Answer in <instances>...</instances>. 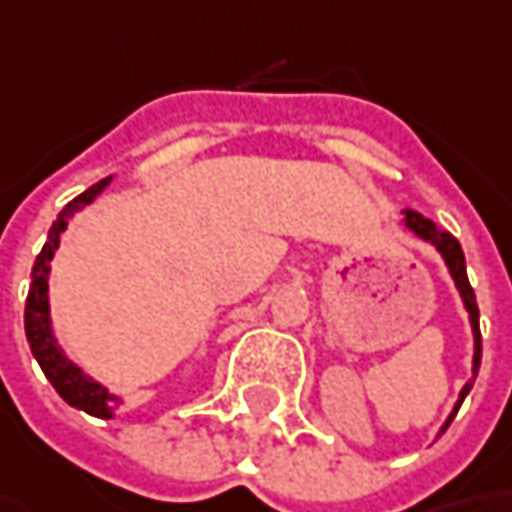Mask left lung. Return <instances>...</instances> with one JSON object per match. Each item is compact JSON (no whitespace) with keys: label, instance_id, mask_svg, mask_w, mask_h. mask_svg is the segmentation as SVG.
Listing matches in <instances>:
<instances>
[{"label":"left lung","instance_id":"1","mask_svg":"<svg viewBox=\"0 0 512 512\" xmlns=\"http://www.w3.org/2000/svg\"><path fill=\"white\" fill-rule=\"evenodd\" d=\"M404 226H407V229H410L415 237H421V240L433 243L435 249H438V255L444 257V263H447V269H450V278L456 280L458 295H461V300H464V309L470 312V326H473V378H470V381L464 384V389L458 392V404L453 407V412H450V418L444 421V427H441V433H444V430L450 427V421L456 418L461 401H464V398H467V392L473 389V381H476L478 367H481V329H478L476 292H473V286H470V280H467V266H464V252H461V243H458L453 234L444 232V229H438L433 220H427L424 214L412 212V209H407V212H404Z\"/></svg>","mask_w":512,"mask_h":512}]
</instances>
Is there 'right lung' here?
Returning a JSON list of instances; mask_svg holds the SVG:
<instances>
[{"label":"right lung","mask_w":512,"mask_h":512,"mask_svg":"<svg viewBox=\"0 0 512 512\" xmlns=\"http://www.w3.org/2000/svg\"><path fill=\"white\" fill-rule=\"evenodd\" d=\"M111 183V177L100 180L97 186H91L88 191H82L79 197H74L59 217L54 220L48 240L42 246V252L36 257L34 272H31V289H28V300H25V335L31 352L39 361V367L45 372V378L54 384L62 401H68L71 407L97 415V418H114V410L120 407V398L111 395L108 389L102 387L100 381H94L91 375H85L82 367H77L62 346L56 344L54 329H51V303H48V275H51V260H54L56 249H59V237L68 229V220L77 212H82L85 206H91L97 200V194Z\"/></svg>","instance_id":"1"}]
</instances>
